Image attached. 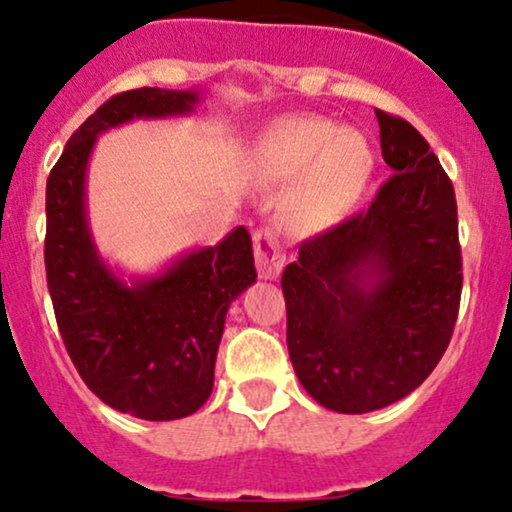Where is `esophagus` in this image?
Segmentation results:
<instances>
[{
  "label": "esophagus",
  "instance_id": "1",
  "mask_svg": "<svg viewBox=\"0 0 512 512\" xmlns=\"http://www.w3.org/2000/svg\"><path fill=\"white\" fill-rule=\"evenodd\" d=\"M255 262L262 279L274 281L281 276L286 255H283L279 238H276L272 229H260L255 233Z\"/></svg>",
  "mask_w": 512,
  "mask_h": 512
}]
</instances>
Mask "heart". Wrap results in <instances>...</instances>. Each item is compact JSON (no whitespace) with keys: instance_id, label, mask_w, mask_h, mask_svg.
I'll list each match as a JSON object with an SVG mask.
<instances>
[{"instance_id":"obj_1","label":"heart","mask_w":512,"mask_h":512,"mask_svg":"<svg viewBox=\"0 0 512 512\" xmlns=\"http://www.w3.org/2000/svg\"><path fill=\"white\" fill-rule=\"evenodd\" d=\"M260 166L274 181L305 174L293 200L303 226L336 224L362 200L377 169L374 147L362 133L341 131L322 116H283L260 140Z\"/></svg>"}]
</instances>
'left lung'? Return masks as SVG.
Masks as SVG:
<instances>
[{"mask_svg":"<svg viewBox=\"0 0 512 512\" xmlns=\"http://www.w3.org/2000/svg\"><path fill=\"white\" fill-rule=\"evenodd\" d=\"M377 119L393 176L367 212L305 240L281 276L295 374L343 415L386 408L434 372L463 288L451 178L408 121Z\"/></svg>","mask_w":512,"mask_h":512,"instance_id":"1","label":"left lung"}]
</instances>
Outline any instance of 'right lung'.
Masks as SVG:
<instances>
[{"label": "right lung", "mask_w": 512, "mask_h": 512, "mask_svg": "<svg viewBox=\"0 0 512 512\" xmlns=\"http://www.w3.org/2000/svg\"><path fill=\"white\" fill-rule=\"evenodd\" d=\"M202 95V88L121 92L71 135L47 178L45 267L64 346L102 403L150 422L193 415L212 393L226 312L257 281L252 240L236 226L217 245L126 276L92 236L88 164L102 133L190 116Z\"/></svg>", "instance_id": "1"}]
</instances>
